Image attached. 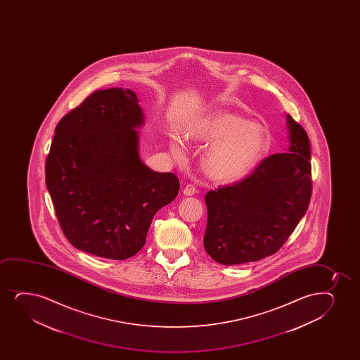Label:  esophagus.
<instances>
[{
	"instance_id": "esophagus-1",
	"label": "esophagus",
	"mask_w": 360,
	"mask_h": 360,
	"mask_svg": "<svg viewBox=\"0 0 360 360\" xmlns=\"http://www.w3.org/2000/svg\"><path fill=\"white\" fill-rule=\"evenodd\" d=\"M195 192H197V188H195L193 184H187L185 188H184V195H195Z\"/></svg>"
}]
</instances>
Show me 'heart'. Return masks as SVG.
Listing matches in <instances>:
<instances>
[{
	"label": "heart",
	"instance_id": "1",
	"mask_svg": "<svg viewBox=\"0 0 360 360\" xmlns=\"http://www.w3.org/2000/svg\"><path fill=\"white\" fill-rule=\"evenodd\" d=\"M190 141L211 145L204 156V169L219 181H234L250 173L266 146L261 124L245 121L231 112H214L190 129ZM174 153H181L178 143H172Z\"/></svg>",
	"mask_w": 360,
	"mask_h": 360
}]
</instances>
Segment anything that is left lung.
I'll list each match as a JSON object with an SVG mask.
<instances>
[{"instance_id":"8db88e82","label":"left lung","mask_w":360,"mask_h":360,"mask_svg":"<svg viewBox=\"0 0 360 360\" xmlns=\"http://www.w3.org/2000/svg\"><path fill=\"white\" fill-rule=\"evenodd\" d=\"M287 121L290 153L270 155L243 180L205 195L204 248L217 263L243 264L276 253L307 211L310 141L290 114Z\"/></svg>"}]
</instances>
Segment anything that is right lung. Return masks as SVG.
Returning <instances> with one entry per match:
<instances>
[{
  "label": "right lung",
  "mask_w": 360,
  "mask_h": 360,
  "mask_svg": "<svg viewBox=\"0 0 360 360\" xmlns=\"http://www.w3.org/2000/svg\"><path fill=\"white\" fill-rule=\"evenodd\" d=\"M144 116L134 92L95 91L58 121L46 161V184L70 244L109 259L139 252L153 216L173 202L179 179L141 161Z\"/></svg>",
  "instance_id": "obj_1"
}]
</instances>
